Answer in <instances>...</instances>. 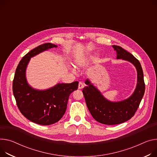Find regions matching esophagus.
<instances>
[{
	"label": "esophagus",
	"mask_w": 157,
	"mask_h": 157,
	"mask_svg": "<svg viewBox=\"0 0 157 157\" xmlns=\"http://www.w3.org/2000/svg\"><path fill=\"white\" fill-rule=\"evenodd\" d=\"M83 88H84V84H83V83L81 82H79V84H78V88H79V90H81V89H82Z\"/></svg>",
	"instance_id": "obj_1"
}]
</instances>
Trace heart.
<instances>
[{
	"label": "heart",
	"instance_id": "1",
	"mask_svg": "<svg viewBox=\"0 0 157 157\" xmlns=\"http://www.w3.org/2000/svg\"><path fill=\"white\" fill-rule=\"evenodd\" d=\"M97 57H98V54L96 53L90 54L86 57H85V58H82L79 60H78L76 63V67L78 69H80L84 67V66H86V64H90L91 62L94 61L97 58Z\"/></svg>",
	"mask_w": 157,
	"mask_h": 157
}]
</instances>
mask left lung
Listing matches in <instances>:
<instances>
[{"mask_svg": "<svg viewBox=\"0 0 157 157\" xmlns=\"http://www.w3.org/2000/svg\"><path fill=\"white\" fill-rule=\"evenodd\" d=\"M117 53V59L132 63L137 72L136 88L130 96L119 101L106 98L91 81H85L86 86L82 90L88 108L92 117L99 123L112 125L124 123L132 118L136 111L145 93L143 69L139 61L129 52L118 46H112Z\"/></svg>", "mask_w": 157, "mask_h": 157, "instance_id": "obj_1", "label": "left lung"}]
</instances>
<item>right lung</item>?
Returning a JSON list of instances; mask_svg holds the SVG:
<instances>
[{
  "label": "right lung",
  "mask_w": 157,
  "mask_h": 157,
  "mask_svg": "<svg viewBox=\"0 0 157 157\" xmlns=\"http://www.w3.org/2000/svg\"><path fill=\"white\" fill-rule=\"evenodd\" d=\"M58 48L46 43L25 54L19 62L13 81V94L18 108L29 120L42 125L58 122L66 112L69 95L78 88V81L58 83L46 90H37L28 83L26 69L31 58L37 54Z\"/></svg>",
  "instance_id": "add662e5"
}]
</instances>
